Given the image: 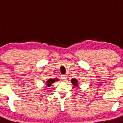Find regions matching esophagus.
Returning <instances> with one entry per match:
<instances>
[{
    "label": "esophagus",
    "mask_w": 123,
    "mask_h": 123,
    "mask_svg": "<svg viewBox=\"0 0 123 123\" xmlns=\"http://www.w3.org/2000/svg\"><path fill=\"white\" fill-rule=\"evenodd\" d=\"M61 78H62V81H66V79H67L66 75H62V76H61Z\"/></svg>",
    "instance_id": "esophagus-1"
}]
</instances>
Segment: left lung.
Segmentation results:
<instances>
[{
  "label": "left lung",
  "mask_w": 123,
  "mask_h": 123,
  "mask_svg": "<svg viewBox=\"0 0 123 123\" xmlns=\"http://www.w3.org/2000/svg\"><path fill=\"white\" fill-rule=\"evenodd\" d=\"M71 82H72V83L75 86H76V87L78 86V81H77V79H71Z\"/></svg>",
  "instance_id": "8db88e82"
}]
</instances>
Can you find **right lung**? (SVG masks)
Segmentation results:
<instances>
[{
    "mask_svg": "<svg viewBox=\"0 0 123 123\" xmlns=\"http://www.w3.org/2000/svg\"><path fill=\"white\" fill-rule=\"evenodd\" d=\"M57 79H49V80H47V81H46V85H47V87H50V86H51V84L53 83V82H55V81H57Z\"/></svg>",
    "mask_w": 123,
    "mask_h": 123,
    "instance_id": "right-lung-1",
    "label": "right lung"
}]
</instances>
